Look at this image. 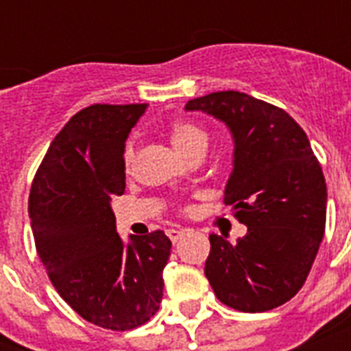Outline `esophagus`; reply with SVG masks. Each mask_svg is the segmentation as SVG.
Listing matches in <instances>:
<instances>
[{
  "label": "esophagus",
  "instance_id": "1",
  "mask_svg": "<svg viewBox=\"0 0 351 351\" xmlns=\"http://www.w3.org/2000/svg\"><path fill=\"white\" fill-rule=\"evenodd\" d=\"M165 233H167V237H169V239H171V242L175 244V242H178V240L182 239V234H184V231H182V230H167V231H165Z\"/></svg>",
  "mask_w": 351,
  "mask_h": 351
}]
</instances>
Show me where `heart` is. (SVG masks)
Segmentation results:
<instances>
[{"label":"heart","instance_id":"b5f03b06","mask_svg":"<svg viewBox=\"0 0 351 351\" xmlns=\"http://www.w3.org/2000/svg\"><path fill=\"white\" fill-rule=\"evenodd\" d=\"M167 134H169V140L173 142V145L184 156H187L191 151L208 143V132L204 131L202 127H198L197 123H193V121H175V123H171L167 127ZM132 158H134V145L127 143L123 160L129 165L132 162Z\"/></svg>","mask_w":351,"mask_h":351}]
</instances>
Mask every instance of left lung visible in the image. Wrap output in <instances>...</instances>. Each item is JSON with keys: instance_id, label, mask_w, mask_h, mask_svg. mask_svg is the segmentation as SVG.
Returning a JSON list of instances; mask_svg holds the SVG:
<instances>
[{"instance_id": "obj_1", "label": "left lung", "mask_w": 351, "mask_h": 351, "mask_svg": "<svg viewBox=\"0 0 351 351\" xmlns=\"http://www.w3.org/2000/svg\"><path fill=\"white\" fill-rule=\"evenodd\" d=\"M231 129L234 160L224 193L233 217L247 226L231 244L209 234L208 277L220 302L258 313L297 295L326 228V182L302 127L264 100L220 90L189 100Z\"/></svg>"}]
</instances>
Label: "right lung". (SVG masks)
Wrapping results in <instances>:
<instances>
[{"mask_svg":"<svg viewBox=\"0 0 351 351\" xmlns=\"http://www.w3.org/2000/svg\"><path fill=\"white\" fill-rule=\"evenodd\" d=\"M147 104H95L47 149L29 197L36 251L52 286L87 322L125 332L145 324L164 295L171 240L162 230L117 233L111 200L125 191V140Z\"/></svg>","mask_w":351,"mask_h":351,"instance_id":"1","label":"right lung"}]
</instances>
